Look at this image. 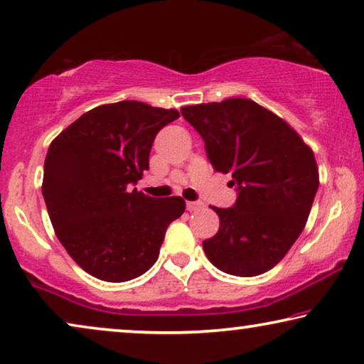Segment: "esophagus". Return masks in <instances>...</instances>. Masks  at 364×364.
Returning a JSON list of instances; mask_svg holds the SVG:
<instances>
[{
    "mask_svg": "<svg viewBox=\"0 0 364 364\" xmlns=\"http://www.w3.org/2000/svg\"><path fill=\"white\" fill-rule=\"evenodd\" d=\"M203 203L202 202H187V210L188 212H196L198 208H202Z\"/></svg>",
    "mask_w": 364,
    "mask_h": 364,
    "instance_id": "esophagus-1",
    "label": "esophagus"
}]
</instances>
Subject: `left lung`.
<instances>
[{"mask_svg":"<svg viewBox=\"0 0 364 364\" xmlns=\"http://www.w3.org/2000/svg\"><path fill=\"white\" fill-rule=\"evenodd\" d=\"M181 112L202 136L213 168L232 173L237 187L233 207H212L220 228L203 240V252L228 275H262L305 228L320 183L313 151L283 119L250 99L186 106Z\"/></svg>","mask_w":364,"mask_h":364,"instance_id":"8db88e82","label":"left lung"}]
</instances>
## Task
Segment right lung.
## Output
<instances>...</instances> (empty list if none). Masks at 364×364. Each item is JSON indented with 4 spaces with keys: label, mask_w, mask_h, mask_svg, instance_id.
Wrapping results in <instances>:
<instances>
[{
    "label": "right lung",
    "mask_w": 364,
    "mask_h": 364,
    "mask_svg": "<svg viewBox=\"0 0 364 364\" xmlns=\"http://www.w3.org/2000/svg\"><path fill=\"white\" fill-rule=\"evenodd\" d=\"M176 109L121 101L94 107L51 142L43 197L56 237L74 262L104 282H127L159 258L168 223L186 210L181 197L137 192L157 132Z\"/></svg>",
    "instance_id": "obj_1"
}]
</instances>
